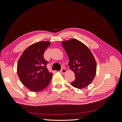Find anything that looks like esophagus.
<instances>
[{
	"instance_id": "esophagus-1",
	"label": "esophagus",
	"mask_w": 122,
	"mask_h": 122,
	"mask_svg": "<svg viewBox=\"0 0 122 122\" xmlns=\"http://www.w3.org/2000/svg\"><path fill=\"white\" fill-rule=\"evenodd\" d=\"M60 72L62 74H64L67 72V70H66L65 69H62L60 71Z\"/></svg>"
}]
</instances>
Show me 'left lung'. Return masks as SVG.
<instances>
[{"mask_svg":"<svg viewBox=\"0 0 122 122\" xmlns=\"http://www.w3.org/2000/svg\"><path fill=\"white\" fill-rule=\"evenodd\" d=\"M68 56L69 68L74 73L75 80L71 85L79 89L88 86L96 74L97 64L90 49L75 39L61 42Z\"/></svg>","mask_w":122,"mask_h":122,"instance_id":"obj_1","label":"left lung"}]
</instances>
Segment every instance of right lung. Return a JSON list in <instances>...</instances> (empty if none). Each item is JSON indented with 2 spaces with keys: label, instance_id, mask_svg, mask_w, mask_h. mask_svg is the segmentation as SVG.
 Returning a JSON list of instances; mask_svg holds the SVG:
<instances>
[{
  "label": "right lung",
  "instance_id": "1",
  "mask_svg": "<svg viewBox=\"0 0 122 122\" xmlns=\"http://www.w3.org/2000/svg\"><path fill=\"white\" fill-rule=\"evenodd\" d=\"M50 42L35 43L26 49L17 63L19 78L29 91H42L48 86L53 75L46 67L47 61L44 58L45 49Z\"/></svg>",
  "mask_w": 122,
  "mask_h": 122
}]
</instances>
